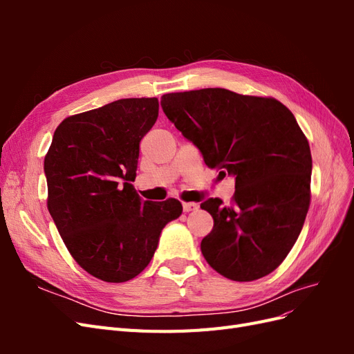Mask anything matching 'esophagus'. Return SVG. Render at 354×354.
<instances>
[{
  "mask_svg": "<svg viewBox=\"0 0 354 354\" xmlns=\"http://www.w3.org/2000/svg\"><path fill=\"white\" fill-rule=\"evenodd\" d=\"M198 208H199V205H198V203H195V202H186V203H183V211L185 212L196 211Z\"/></svg>",
  "mask_w": 354,
  "mask_h": 354,
  "instance_id": "obj_1",
  "label": "esophagus"
}]
</instances>
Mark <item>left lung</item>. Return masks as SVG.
Returning <instances> with one entry per match:
<instances>
[{"mask_svg": "<svg viewBox=\"0 0 354 354\" xmlns=\"http://www.w3.org/2000/svg\"><path fill=\"white\" fill-rule=\"evenodd\" d=\"M160 106L209 168L234 177L233 207L201 203L214 227L201 251L238 282L272 273L297 242L310 205L312 153L295 116L270 97L226 88L169 93Z\"/></svg>", "mask_w": 354, "mask_h": 354, "instance_id": "left-lung-1", "label": "left lung"}]
</instances>
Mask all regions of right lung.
Masks as SVG:
<instances>
[{"label": "right lung", "mask_w": 354, "mask_h": 354, "mask_svg": "<svg viewBox=\"0 0 354 354\" xmlns=\"http://www.w3.org/2000/svg\"><path fill=\"white\" fill-rule=\"evenodd\" d=\"M158 111L156 97H142L69 116L44 159L50 216L75 261L104 282L142 273L183 211L177 199L143 201L130 183Z\"/></svg>", "instance_id": "right-lung-1"}]
</instances>
